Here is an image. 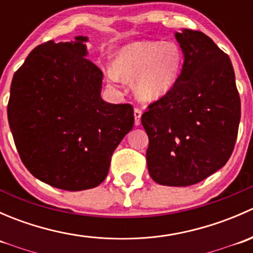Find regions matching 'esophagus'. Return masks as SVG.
I'll use <instances>...</instances> for the list:
<instances>
[{
    "label": "esophagus",
    "instance_id": "obj_1",
    "mask_svg": "<svg viewBox=\"0 0 253 253\" xmlns=\"http://www.w3.org/2000/svg\"><path fill=\"white\" fill-rule=\"evenodd\" d=\"M133 115H134V124H136V126H138V125H141L142 110H141V109H139V108H134Z\"/></svg>",
    "mask_w": 253,
    "mask_h": 253
}]
</instances>
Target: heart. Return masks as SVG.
I'll return each mask as SVG.
<instances>
[{
  "mask_svg": "<svg viewBox=\"0 0 253 253\" xmlns=\"http://www.w3.org/2000/svg\"><path fill=\"white\" fill-rule=\"evenodd\" d=\"M183 65V55L175 42L142 40L132 42L115 56L108 71L110 82L133 79L136 95L145 103L159 100L175 86Z\"/></svg>",
  "mask_w": 253,
  "mask_h": 253,
  "instance_id": "b5f03b06",
  "label": "heart"
}]
</instances>
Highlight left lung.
Listing matches in <instances>:
<instances>
[{
	"label": "left lung",
	"mask_w": 253,
	"mask_h": 253,
	"mask_svg": "<svg viewBox=\"0 0 253 253\" xmlns=\"http://www.w3.org/2000/svg\"><path fill=\"white\" fill-rule=\"evenodd\" d=\"M182 70L175 86L143 112L150 177L191 186L223 168L233 153L241 101L230 57L197 30L176 33Z\"/></svg>",
	"instance_id": "obj_1"
}]
</instances>
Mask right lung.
Wrapping results in <instances>:
<instances>
[{
  "mask_svg": "<svg viewBox=\"0 0 253 253\" xmlns=\"http://www.w3.org/2000/svg\"><path fill=\"white\" fill-rule=\"evenodd\" d=\"M85 37L39 45L14 73L7 115L19 157L42 182L66 191L96 187L134 124L131 104L101 99L103 72Z\"/></svg>",
  "mask_w": 253,
  "mask_h": 253,
  "instance_id": "add662e5",
  "label": "right lung"
}]
</instances>
